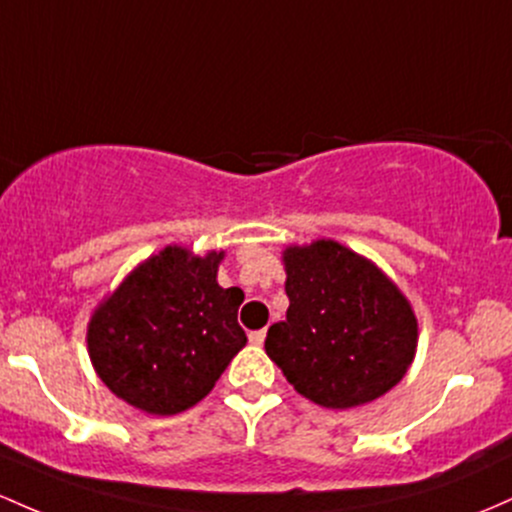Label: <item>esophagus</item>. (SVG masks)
Here are the masks:
<instances>
[{
  "label": "esophagus",
  "instance_id": "obj_1",
  "mask_svg": "<svg viewBox=\"0 0 512 512\" xmlns=\"http://www.w3.org/2000/svg\"><path fill=\"white\" fill-rule=\"evenodd\" d=\"M265 338H267V330H255V333H250V342H252V345H257V347L265 342Z\"/></svg>",
  "mask_w": 512,
  "mask_h": 512
}]
</instances>
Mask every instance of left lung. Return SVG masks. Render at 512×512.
Segmentation results:
<instances>
[{
  "instance_id": "1",
  "label": "left lung",
  "mask_w": 512,
  "mask_h": 512,
  "mask_svg": "<svg viewBox=\"0 0 512 512\" xmlns=\"http://www.w3.org/2000/svg\"><path fill=\"white\" fill-rule=\"evenodd\" d=\"M282 262L289 308L265 350L286 381L333 411L391 391L418 350V318L398 284L330 238L284 247Z\"/></svg>"
}]
</instances>
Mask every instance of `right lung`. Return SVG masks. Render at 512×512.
Returning a JSON list of instances; mask_svg holds the SVG:
<instances>
[{"label": "right lung", "instance_id": "add662e5", "mask_svg": "<svg viewBox=\"0 0 512 512\" xmlns=\"http://www.w3.org/2000/svg\"><path fill=\"white\" fill-rule=\"evenodd\" d=\"M226 250L194 255L167 245L106 294L87 325L94 372L114 396L148 415H174L211 393L245 347L238 286L218 284Z\"/></svg>", "mask_w": 512, "mask_h": 512}]
</instances>
